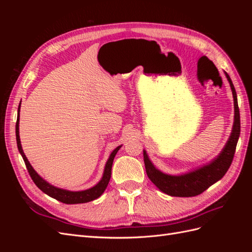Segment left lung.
<instances>
[{"label": "left lung", "mask_w": 252, "mask_h": 252, "mask_svg": "<svg viewBox=\"0 0 252 252\" xmlns=\"http://www.w3.org/2000/svg\"><path fill=\"white\" fill-rule=\"evenodd\" d=\"M226 78L230 84V88L233 95L234 103V122L231 130L229 140L227 141L225 147L220 151V154L211 161L209 164L204 165L201 168H197L193 171H190L181 175H170L163 173L157 169L155 165L151 163L146 151L143 150L144 163L146 173L150 181L163 191L164 193L171 196H182L189 197L195 196L204 192L211 185L215 184L219 180L222 179L232 163L236 144L239 141L241 131V122H240V110L238 105V97L232 81L228 73Z\"/></svg>", "instance_id": "1"}]
</instances>
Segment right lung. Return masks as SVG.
Wrapping results in <instances>:
<instances>
[{
  "label": "right lung",
  "mask_w": 252,
  "mask_h": 252,
  "mask_svg": "<svg viewBox=\"0 0 252 252\" xmlns=\"http://www.w3.org/2000/svg\"><path fill=\"white\" fill-rule=\"evenodd\" d=\"M20 108L21 105H19L18 108V119H17V124H16V136H17V144H18V149L20 151V154L24 159L26 168L32 177V181L34 182V184L39 187L44 193H46L47 195L53 197L60 202L65 203V204H81V203H87L90 201H94L95 199H97L98 196H101L103 194V192L105 191L106 187H107L108 183L110 181V177H111V168H112V163H113V158L116 157L117 152L119 151V149L122 147L118 146L116 149H114L111 155L109 156L108 161L106 162L105 165V169H104V173L103 177L101 179V181L97 183V184L94 187H91L89 189L86 190H82V191H69V190H65L62 188H58L50 185L49 183H47L45 180H43L39 174L35 172V170L32 168V166L30 165L29 161L27 159L24 151L22 149V145H21V141H20V134H19V122H20Z\"/></svg>",
  "instance_id": "add662e5"
}]
</instances>
